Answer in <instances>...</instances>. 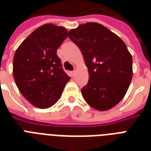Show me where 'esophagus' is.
I'll return each instance as SVG.
<instances>
[{"label":"esophagus","instance_id":"34e87169","mask_svg":"<svg viewBox=\"0 0 151 151\" xmlns=\"http://www.w3.org/2000/svg\"><path fill=\"white\" fill-rule=\"evenodd\" d=\"M75 73H76V70L71 71V72H70V75H71V77H73V76H74V74H75Z\"/></svg>","mask_w":151,"mask_h":151}]
</instances>
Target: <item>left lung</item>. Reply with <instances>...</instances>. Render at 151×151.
Segmentation results:
<instances>
[{
	"instance_id": "1",
	"label": "left lung",
	"mask_w": 151,
	"mask_h": 151,
	"mask_svg": "<svg viewBox=\"0 0 151 151\" xmlns=\"http://www.w3.org/2000/svg\"><path fill=\"white\" fill-rule=\"evenodd\" d=\"M68 37L81 49L88 70L83 98L96 110H110L123 99L132 78V58L126 45L97 22L80 25Z\"/></svg>"
}]
</instances>
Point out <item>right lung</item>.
<instances>
[{
	"label": "right lung",
	"instance_id": "1",
	"mask_svg": "<svg viewBox=\"0 0 151 151\" xmlns=\"http://www.w3.org/2000/svg\"><path fill=\"white\" fill-rule=\"evenodd\" d=\"M66 37L64 27L45 24L29 34L15 52V84L26 99L37 107L54 105L70 79L57 55V49Z\"/></svg>",
	"mask_w": 151,
	"mask_h": 151
}]
</instances>
